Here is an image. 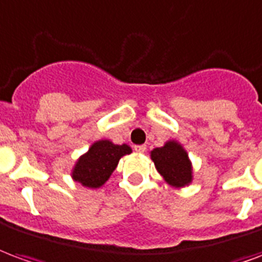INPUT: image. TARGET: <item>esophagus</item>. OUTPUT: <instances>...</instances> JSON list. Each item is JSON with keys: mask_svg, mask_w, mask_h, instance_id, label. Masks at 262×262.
<instances>
[{"mask_svg": "<svg viewBox=\"0 0 262 262\" xmlns=\"http://www.w3.org/2000/svg\"><path fill=\"white\" fill-rule=\"evenodd\" d=\"M134 149H135V152H138V154H144L145 150H146V146L145 145H135Z\"/></svg>", "mask_w": 262, "mask_h": 262, "instance_id": "obj_1", "label": "esophagus"}]
</instances>
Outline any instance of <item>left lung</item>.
<instances>
[{"label":"left lung","mask_w":262,"mask_h":262,"mask_svg":"<svg viewBox=\"0 0 262 262\" xmlns=\"http://www.w3.org/2000/svg\"><path fill=\"white\" fill-rule=\"evenodd\" d=\"M156 170L171 187L181 188L192 181V165L187 150L177 141H167L163 146L150 150Z\"/></svg>","instance_id":"left-lung-1"}]
</instances>
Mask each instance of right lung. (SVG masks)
I'll list each match as a JSON object with an SVG mask.
<instances>
[{
  "label": "right lung",
  "instance_id": "right-lung-1",
  "mask_svg": "<svg viewBox=\"0 0 262 262\" xmlns=\"http://www.w3.org/2000/svg\"><path fill=\"white\" fill-rule=\"evenodd\" d=\"M133 149L127 144L116 145L108 139H100L91 145L86 154L76 160L71 177L88 188H99L110 179L118 160Z\"/></svg>",
  "mask_w": 262,
  "mask_h": 262
}]
</instances>
